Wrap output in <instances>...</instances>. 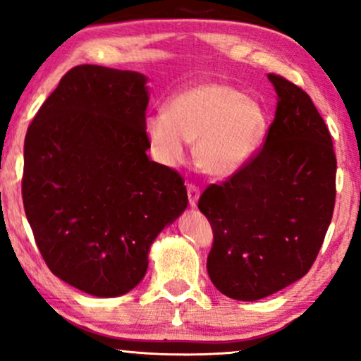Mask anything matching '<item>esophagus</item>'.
Instances as JSON below:
<instances>
[{"label": "esophagus", "mask_w": 361, "mask_h": 361, "mask_svg": "<svg viewBox=\"0 0 361 361\" xmlns=\"http://www.w3.org/2000/svg\"><path fill=\"white\" fill-rule=\"evenodd\" d=\"M188 195H189V204H190V207L197 206L199 195H201V190H199L197 185L188 184Z\"/></svg>", "instance_id": "esophagus-1"}]
</instances>
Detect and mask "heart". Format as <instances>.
Returning a JSON list of instances; mask_svg holds the SVG:
<instances>
[{"label":"heart","mask_w":361,"mask_h":361,"mask_svg":"<svg viewBox=\"0 0 361 361\" xmlns=\"http://www.w3.org/2000/svg\"><path fill=\"white\" fill-rule=\"evenodd\" d=\"M266 130V112L252 97L217 80H201L177 92L166 114L150 115L145 133L150 149L166 166L180 164L188 142L195 160L212 177H229L255 157Z\"/></svg>","instance_id":"obj_1"}]
</instances>
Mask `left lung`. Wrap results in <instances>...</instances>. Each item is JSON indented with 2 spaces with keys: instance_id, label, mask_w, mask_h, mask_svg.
<instances>
[{
  "instance_id": "8db88e82",
  "label": "left lung",
  "mask_w": 361,
  "mask_h": 361,
  "mask_svg": "<svg viewBox=\"0 0 361 361\" xmlns=\"http://www.w3.org/2000/svg\"><path fill=\"white\" fill-rule=\"evenodd\" d=\"M278 93L264 145L243 171L199 199L214 243L207 273L222 295L256 301L308 273L335 207L336 157L310 95L269 73Z\"/></svg>"
}]
</instances>
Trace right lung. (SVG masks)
<instances>
[{
	"label": "right lung",
	"mask_w": 361,
	"mask_h": 361,
	"mask_svg": "<svg viewBox=\"0 0 361 361\" xmlns=\"http://www.w3.org/2000/svg\"><path fill=\"white\" fill-rule=\"evenodd\" d=\"M147 77L78 65L44 100L25 137L23 206L61 281L99 298L142 281L155 238L188 207L184 179L154 162Z\"/></svg>",
	"instance_id": "right-lung-1"
}]
</instances>
